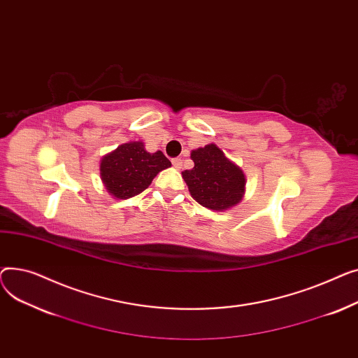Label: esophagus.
I'll return each mask as SVG.
<instances>
[{
    "label": "esophagus",
    "instance_id": "esophagus-1",
    "mask_svg": "<svg viewBox=\"0 0 358 358\" xmlns=\"http://www.w3.org/2000/svg\"><path fill=\"white\" fill-rule=\"evenodd\" d=\"M182 159L180 157H175V159H172V164L176 167V169H180V167H182Z\"/></svg>",
    "mask_w": 358,
    "mask_h": 358
}]
</instances>
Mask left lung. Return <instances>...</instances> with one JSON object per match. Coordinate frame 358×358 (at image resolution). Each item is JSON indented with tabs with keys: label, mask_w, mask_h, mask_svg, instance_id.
<instances>
[{
	"label": "left lung",
	"mask_w": 358,
	"mask_h": 358,
	"mask_svg": "<svg viewBox=\"0 0 358 358\" xmlns=\"http://www.w3.org/2000/svg\"><path fill=\"white\" fill-rule=\"evenodd\" d=\"M191 157L195 166L183 171L182 176L196 202L214 211H224L241 201L245 178L215 144L199 147Z\"/></svg>",
	"instance_id": "left-lung-1"
}]
</instances>
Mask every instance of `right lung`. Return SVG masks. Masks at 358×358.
Segmentation results:
<instances>
[{"instance_id": "obj_1", "label": "right lung", "mask_w": 358, "mask_h": 358, "mask_svg": "<svg viewBox=\"0 0 358 358\" xmlns=\"http://www.w3.org/2000/svg\"><path fill=\"white\" fill-rule=\"evenodd\" d=\"M172 163L160 150L149 153L143 143L118 145L101 160V178L107 191L118 199H129L149 187L155 176Z\"/></svg>"}]
</instances>
